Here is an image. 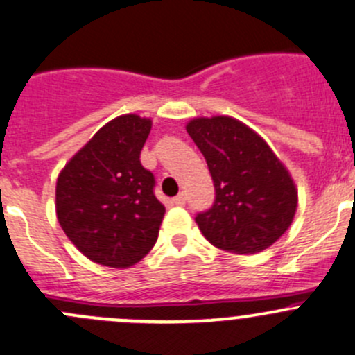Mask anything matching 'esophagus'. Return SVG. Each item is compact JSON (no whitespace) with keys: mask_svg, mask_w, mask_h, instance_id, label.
<instances>
[{"mask_svg":"<svg viewBox=\"0 0 355 355\" xmlns=\"http://www.w3.org/2000/svg\"><path fill=\"white\" fill-rule=\"evenodd\" d=\"M171 204H173V206H184V204H185V194H178L177 198L171 199Z\"/></svg>","mask_w":355,"mask_h":355,"instance_id":"obj_1","label":"esophagus"}]
</instances>
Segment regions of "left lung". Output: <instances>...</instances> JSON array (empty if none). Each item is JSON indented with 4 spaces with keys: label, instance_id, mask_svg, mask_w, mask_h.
Instances as JSON below:
<instances>
[{
    "label": "left lung",
    "instance_id": "obj_1",
    "mask_svg": "<svg viewBox=\"0 0 355 355\" xmlns=\"http://www.w3.org/2000/svg\"><path fill=\"white\" fill-rule=\"evenodd\" d=\"M187 134L206 157L216 199L196 216L209 244L234 254L273 245L292 225L297 187L263 137L232 116H199Z\"/></svg>",
    "mask_w": 355,
    "mask_h": 355
}]
</instances>
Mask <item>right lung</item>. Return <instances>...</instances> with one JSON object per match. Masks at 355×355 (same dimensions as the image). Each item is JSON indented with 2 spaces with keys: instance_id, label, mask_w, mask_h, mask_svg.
Instances as JSON below:
<instances>
[{
  "instance_id": "obj_1",
  "label": "right lung",
  "mask_w": 355,
  "mask_h": 355,
  "mask_svg": "<svg viewBox=\"0 0 355 355\" xmlns=\"http://www.w3.org/2000/svg\"><path fill=\"white\" fill-rule=\"evenodd\" d=\"M151 127L134 113L113 118L60 171V227L92 263L123 270L156 244L164 206L139 159Z\"/></svg>"
}]
</instances>
